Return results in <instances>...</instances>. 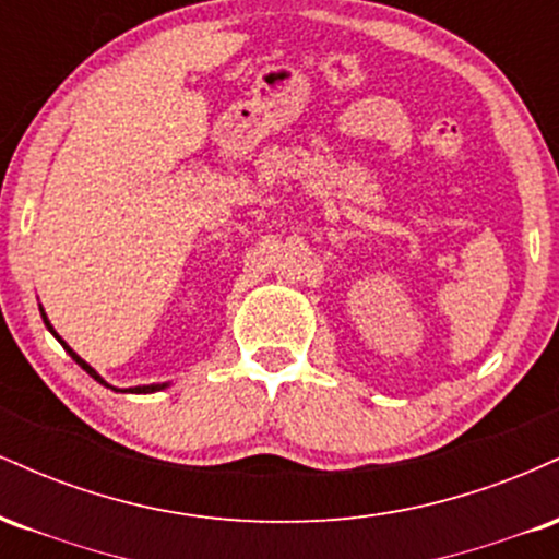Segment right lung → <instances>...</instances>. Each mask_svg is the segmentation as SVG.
<instances>
[{
  "label": "right lung",
  "instance_id": "right-lung-1",
  "mask_svg": "<svg viewBox=\"0 0 559 559\" xmlns=\"http://www.w3.org/2000/svg\"><path fill=\"white\" fill-rule=\"evenodd\" d=\"M38 310H41V307H38ZM41 318H44V325H47V329L55 333V338H57V342H60L62 346H66V349H68V355H70V357H73V360H75V362H79V365H81V368H83V370H86V373L94 378V381H99V383H102V386L112 389V386H110V383H107V381H105V378H102L99 373H96V370L92 368V365H88L86 360H81V357H79V355H75V352H73V349H70V346H68L66 342H62V338H60V336H57V331L52 329V323H49V320H47V312H44V310H41ZM165 386H168V383H150V386H133V389H128V391H131V394H152V391H159V389H165ZM115 391H118V389H115Z\"/></svg>",
  "mask_w": 559,
  "mask_h": 559
}]
</instances>
